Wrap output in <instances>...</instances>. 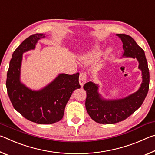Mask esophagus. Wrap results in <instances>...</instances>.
I'll use <instances>...</instances> for the list:
<instances>
[{"mask_svg": "<svg viewBox=\"0 0 155 155\" xmlns=\"http://www.w3.org/2000/svg\"><path fill=\"white\" fill-rule=\"evenodd\" d=\"M86 80H87V73L81 72L79 76V83L81 87H83L84 84L86 83Z\"/></svg>", "mask_w": 155, "mask_h": 155, "instance_id": "esophagus-1", "label": "esophagus"}]
</instances>
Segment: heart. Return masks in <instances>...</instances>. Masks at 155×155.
Wrapping results in <instances>:
<instances>
[{
  "label": "heart",
  "mask_w": 155,
  "mask_h": 155,
  "mask_svg": "<svg viewBox=\"0 0 155 155\" xmlns=\"http://www.w3.org/2000/svg\"><path fill=\"white\" fill-rule=\"evenodd\" d=\"M101 54V52L98 51H94V52H91V53L89 55V59H94L98 57Z\"/></svg>",
  "instance_id": "obj_1"
}]
</instances>
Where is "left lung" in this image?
Returning <instances> with one entry per match:
<instances>
[{"label": "left lung", "mask_w": 155, "mask_h": 155, "mask_svg": "<svg viewBox=\"0 0 155 155\" xmlns=\"http://www.w3.org/2000/svg\"><path fill=\"white\" fill-rule=\"evenodd\" d=\"M116 35L123 43V56L136 58L139 61L143 81L137 92L125 98L115 101L102 100L97 91L98 86L91 81L86 83L83 85L87 94L86 109L91 118L100 124H115L127 119L141 106L149 90L150 73L144 51L130 36L126 34Z\"/></svg>", "instance_id": "left-lung-1"}]
</instances>
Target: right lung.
<instances>
[{
  "instance_id": "1",
  "label": "right lung",
  "mask_w": 155,
  "mask_h": 155,
  "mask_svg": "<svg viewBox=\"0 0 155 155\" xmlns=\"http://www.w3.org/2000/svg\"><path fill=\"white\" fill-rule=\"evenodd\" d=\"M43 34L31 35L20 44L12 54L7 71L6 87L14 108L29 121L41 124L55 123L63 118L65 107L72 91L80 88L79 73L61 74L40 91H32L20 82L22 53L35 48Z\"/></svg>"
}]
</instances>
